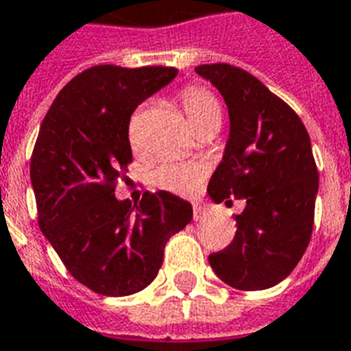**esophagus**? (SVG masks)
<instances>
[{
  "label": "esophagus",
  "mask_w": 351,
  "mask_h": 351,
  "mask_svg": "<svg viewBox=\"0 0 351 351\" xmlns=\"http://www.w3.org/2000/svg\"><path fill=\"white\" fill-rule=\"evenodd\" d=\"M206 218V208L203 203H199V201H195L194 203V219L195 221H201V219Z\"/></svg>",
  "instance_id": "34e87169"
}]
</instances>
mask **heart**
<instances>
[{"label":"heart","mask_w":351,"mask_h":351,"mask_svg":"<svg viewBox=\"0 0 351 351\" xmlns=\"http://www.w3.org/2000/svg\"><path fill=\"white\" fill-rule=\"evenodd\" d=\"M181 104H183L186 121L192 128H197L206 122L221 121V108H219L218 100L205 89H186L181 97ZM130 138L133 145H137L138 130L135 122L130 128ZM203 176H205V167L201 162L167 159L154 168L150 179L157 189L168 190L173 194H190L201 183Z\"/></svg>","instance_id":"obj_1"}]
</instances>
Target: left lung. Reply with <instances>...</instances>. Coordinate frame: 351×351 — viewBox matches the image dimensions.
Segmentation results:
<instances>
[{"instance_id": "obj_1", "label": "left lung", "mask_w": 351, "mask_h": 351, "mask_svg": "<svg viewBox=\"0 0 351 351\" xmlns=\"http://www.w3.org/2000/svg\"><path fill=\"white\" fill-rule=\"evenodd\" d=\"M229 111V138L208 181L214 203L245 201L227 249L208 256L234 289L276 286L300 262L313 230L319 172L298 115L251 73L229 64L197 65Z\"/></svg>"}]
</instances>
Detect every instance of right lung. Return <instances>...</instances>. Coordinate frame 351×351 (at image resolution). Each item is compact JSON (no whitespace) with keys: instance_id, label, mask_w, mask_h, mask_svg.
<instances>
[{"instance_id":"add662e5","label":"right lung","mask_w":351,"mask_h":351,"mask_svg":"<svg viewBox=\"0 0 351 351\" xmlns=\"http://www.w3.org/2000/svg\"><path fill=\"white\" fill-rule=\"evenodd\" d=\"M178 77L173 67L95 65L67 84L43 119L31 159L40 229L67 271L106 297L150 286L192 205L167 190L117 199L132 161L130 119Z\"/></svg>"}]
</instances>
